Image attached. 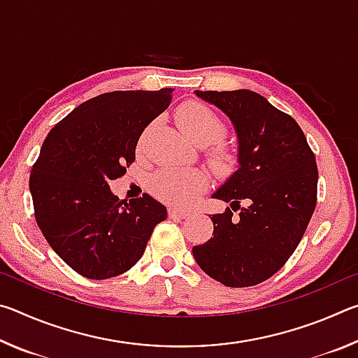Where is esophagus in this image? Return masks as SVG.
Segmentation results:
<instances>
[{
	"label": "esophagus",
	"instance_id": "34e87169",
	"mask_svg": "<svg viewBox=\"0 0 358 358\" xmlns=\"http://www.w3.org/2000/svg\"><path fill=\"white\" fill-rule=\"evenodd\" d=\"M191 215V211H186V210H178V208H171L169 210V216L173 217V220H185Z\"/></svg>",
	"mask_w": 358,
	"mask_h": 358
}]
</instances>
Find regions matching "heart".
I'll return each mask as SVG.
<instances>
[{"label": "heart", "mask_w": 358, "mask_h": 358, "mask_svg": "<svg viewBox=\"0 0 358 358\" xmlns=\"http://www.w3.org/2000/svg\"><path fill=\"white\" fill-rule=\"evenodd\" d=\"M177 124L181 132L199 147H207L224 136L221 120L199 102H186L178 108ZM211 159L216 167L229 169L234 162V156L221 148L215 151ZM207 186L208 175L199 169H166L153 180L156 196L177 207L192 203Z\"/></svg>", "instance_id": "b5f03b06"}]
</instances>
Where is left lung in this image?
<instances>
[{"label":"left lung","mask_w":358,"mask_h":358,"mask_svg":"<svg viewBox=\"0 0 358 358\" xmlns=\"http://www.w3.org/2000/svg\"><path fill=\"white\" fill-rule=\"evenodd\" d=\"M194 93L232 123L238 169L211 196L230 208L210 215L213 237L194 246L192 256L224 286H256L287 262L305 234L316 208V157L296 121L259 93Z\"/></svg>","instance_id":"8db88e82"}]
</instances>
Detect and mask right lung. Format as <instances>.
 Masks as SVG:
<instances>
[{
    "mask_svg": "<svg viewBox=\"0 0 358 358\" xmlns=\"http://www.w3.org/2000/svg\"><path fill=\"white\" fill-rule=\"evenodd\" d=\"M172 92L99 94L76 107L42 143L29 175L36 222L52 250L85 278L128 271L167 217L148 194L120 201L108 183L134 162L138 138L171 104Z\"/></svg>",
    "mask_w": 358,
    "mask_h": 358,
    "instance_id": "right-lung-1",
    "label": "right lung"
}]
</instances>
